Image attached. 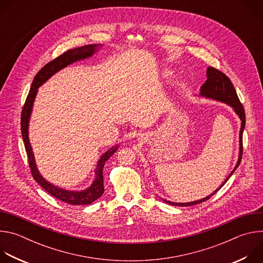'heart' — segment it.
<instances>
[{"label":"heart","instance_id":"b5f03b06","mask_svg":"<svg viewBox=\"0 0 263 263\" xmlns=\"http://www.w3.org/2000/svg\"><path fill=\"white\" fill-rule=\"evenodd\" d=\"M168 74H170V70H168V69H164V70L162 71V76H163V77H167Z\"/></svg>","mask_w":263,"mask_h":263}]
</instances>
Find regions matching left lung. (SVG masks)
Wrapping results in <instances>:
<instances>
[{
	"label": "left lung",
	"instance_id": "8db88e82",
	"mask_svg": "<svg viewBox=\"0 0 263 263\" xmlns=\"http://www.w3.org/2000/svg\"><path fill=\"white\" fill-rule=\"evenodd\" d=\"M206 76H207V80L205 81V83L201 86L200 89V97L206 98V99H210V100H214L217 102H221L227 104L228 106L232 107V109L234 110L235 114L238 116L239 120H240V131H239V153H238V160L236 162V165L234 166V168L232 170V172L230 173V175L226 178L222 182V184L216 189L212 194H210L209 196L198 200V201H194V202H186V203H177V202H171L167 200L162 199V201H164L165 203L173 205V206H193V205H197L200 204L202 202L207 201L210 197H212L216 192H218L221 187L224 185L229 178L232 176V174L235 172V170L238 167L240 161H241V156H242V133H243V129L246 126V115H245V110L243 107L237 97L236 90L231 82V80L224 74L223 72L219 71L218 69L209 66L207 68L206 71Z\"/></svg>",
	"mask_w": 263,
	"mask_h": 263
}]
</instances>
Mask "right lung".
<instances>
[{
  "label": "right lung",
  "mask_w": 263,
  "mask_h": 263,
  "mask_svg": "<svg viewBox=\"0 0 263 263\" xmlns=\"http://www.w3.org/2000/svg\"><path fill=\"white\" fill-rule=\"evenodd\" d=\"M103 48V45L97 44V45H87L80 48L71 49L57 57L56 59L52 60L51 62L47 63L35 76L29 95L27 97L26 103L24 105L23 111H22V118H21V126H22V136L24 139L26 152L29 159V164L31 167V173L33 175V178L35 181L39 183L45 191H47L50 195L55 197L56 199L65 202L70 205H88L98 200L103 194H104V180H103V168L106 163V161L114 155L119 148V144H116L105 153H103L97 163V167L95 171V179L90 186L83 191H68L62 187L56 186L53 183L46 180L43 175L41 174L39 167L36 165L35 157L33 149L30 143L29 139V124L30 119L33 110V105L35 98L39 92V88L46 83L52 76L61 70L62 68L68 66L69 64L77 62L80 60L88 59L93 54H96L100 49Z\"/></svg>",
  "instance_id": "right-lung-1"
}]
</instances>
